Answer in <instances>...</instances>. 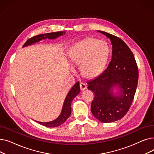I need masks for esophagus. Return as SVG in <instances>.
Masks as SVG:
<instances>
[{
  "mask_svg": "<svg viewBox=\"0 0 154 154\" xmlns=\"http://www.w3.org/2000/svg\"><path fill=\"white\" fill-rule=\"evenodd\" d=\"M80 90L83 91L87 88V86L84 83H80Z\"/></svg>",
  "mask_w": 154,
  "mask_h": 154,
  "instance_id": "obj_1",
  "label": "esophagus"
}]
</instances>
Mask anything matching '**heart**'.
<instances>
[{
  "instance_id": "heart-1",
  "label": "heart",
  "mask_w": 154,
  "mask_h": 154,
  "mask_svg": "<svg viewBox=\"0 0 154 154\" xmlns=\"http://www.w3.org/2000/svg\"><path fill=\"white\" fill-rule=\"evenodd\" d=\"M109 54V47L106 42L95 38H88L72 47L69 58L74 66L80 65L84 75L94 77L103 70Z\"/></svg>"
}]
</instances>
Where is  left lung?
Masks as SVG:
<instances>
[{
    "instance_id": "8db88e82",
    "label": "left lung",
    "mask_w": 154,
    "mask_h": 154,
    "mask_svg": "<svg viewBox=\"0 0 154 154\" xmlns=\"http://www.w3.org/2000/svg\"><path fill=\"white\" fill-rule=\"evenodd\" d=\"M99 32L111 40L112 59L102 73L87 82V88L95 94L91 103L93 116L100 122L109 123L122 119L130 109L138 84L139 70L132 52L122 39ZM115 86L120 88L119 96L111 91Z\"/></svg>"
}]
</instances>
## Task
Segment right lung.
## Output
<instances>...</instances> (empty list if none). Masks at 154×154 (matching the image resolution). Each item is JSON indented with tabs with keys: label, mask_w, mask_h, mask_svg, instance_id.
Returning a JSON list of instances; mask_svg holds the SVG:
<instances>
[{
	"label": "right lung",
	"mask_w": 154,
	"mask_h": 154,
	"mask_svg": "<svg viewBox=\"0 0 154 154\" xmlns=\"http://www.w3.org/2000/svg\"><path fill=\"white\" fill-rule=\"evenodd\" d=\"M65 34V32L59 31V32H51V33H47L44 34L37 35L28 39L26 42V43L23 44V47H26L27 45L34 44L42 39H45L46 38H48L49 39H54L57 37L63 35V34ZM80 85H79V82H78L72 87L70 91L68 93L66 99H65L61 114L57 119H56L55 120L52 121V122H38V121H36V122L40 124H41L45 127H56L63 124L65 122H66V120L70 117L71 114L72 101L80 93Z\"/></svg>",
	"instance_id": "right-lung-1"
}]
</instances>
